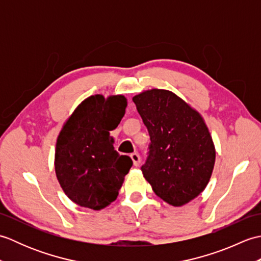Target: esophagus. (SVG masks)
<instances>
[{
  "label": "esophagus",
  "instance_id": "esophagus-1",
  "mask_svg": "<svg viewBox=\"0 0 261 261\" xmlns=\"http://www.w3.org/2000/svg\"><path fill=\"white\" fill-rule=\"evenodd\" d=\"M131 159H132V162H134V165L135 166H139L140 165V162H141V159H140V156L139 154H138L137 152H134V153H131Z\"/></svg>",
  "mask_w": 261,
  "mask_h": 261
}]
</instances>
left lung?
I'll return each instance as SVG.
<instances>
[{
	"instance_id": "left-lung-1",
	"label": "left lung",
	"mask_w": 261,
	"mask_h": 261,
	"mask_svg": "<svg viewBox=\"0 0 261 261\" xmlns=\"http://www.w3.org/2000/svg\"><path fill=\"white\" fill-rule=\"evenodd\" d=\"M132 101L151 140L143 177L163 201L182 206L205 190L213 173L208 127L198 111L168 90L143 91Z\"/></svg>"
}]
</instances>
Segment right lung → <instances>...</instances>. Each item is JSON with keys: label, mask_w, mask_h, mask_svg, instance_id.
Segmentation results:
<instances>
[{"label": "right lung", "mask_w": 261, "mask_h": 261, "mask_svg": "<svg viewBox=\"0 0 261 261\" xmlns=\"http://www.w3.org/2000/svg\"><path fill=\"white\" fill-rule=\"evenodd\" d=\"M127 105L123 95L85 98L65 121L55 149V171L64 193L82 207L99 211L114 202L132 160L114 150L110 131Z\"/></svg>", "instance_id": "right-lung-1"}]
</instances>
